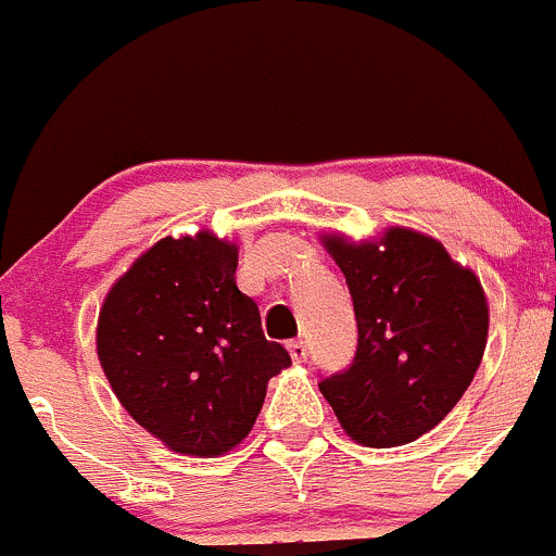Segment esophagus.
Segmentation results:
<instances>
[{
  "mask_svg": "<svg viewBox=\"0 0 556 556\" xmlns=\"http://www.w3.org/2000/svg\"><path fill=\"white\" fill-rule=\"evenodd\" d=\"M288 352L296 363H304V359H307V343H304V340H290Z\"/></svg>",
  "mask_w": 556,
  "mask_h": 556,
  "instance_id": "34e87169",
  "label": "esophagus"
}]
</instances>
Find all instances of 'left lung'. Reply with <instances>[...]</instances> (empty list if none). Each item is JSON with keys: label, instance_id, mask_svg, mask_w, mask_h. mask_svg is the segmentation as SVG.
<instances>
[{"label": "left lung", "instance_id": "1", "mask_svg": "<svg viewBox=\"0 0 556 556\" xmlns=\"http://www.w3.org/2000/svg\"><path fill=\"white\" fill-rule=\"evenodd\" d=\"M324 247L352 293L357 354L318 388L349 438L404 446L452 413L482 363V285L438 241L404 227L377 243L327 235Z\"/></svg>", "mask_w": 556, "mask_h": 556}]
</instances>
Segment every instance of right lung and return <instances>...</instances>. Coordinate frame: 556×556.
Segmentation results:
<instances>
[{
  "label": "right lung",
  "instance_id": "right-lung-1",
  "mask_svg": "<svg viewBox=\"0 0 556 556\" xmlns=\"http://www.w3.org/2000/svg\"><path fill=\"white\" fill-rule=\"evenodd\" d=\"M238 249L216 235L163 238L113 285L99 313L104 377L135 421L168 448L216 457L257 421L290 354L266 340L235 285Z\"/></svg>",
  "mask_w": 556,
  "mask_h": 556
}]
</instances>
